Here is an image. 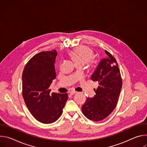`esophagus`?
Returning <instances> with one entry per match:
<instances>
[{"label":"esophagus","mask_w":147,"mask_h":147,"mask_svg":"<svg viewBox=\"0 0 147 147\" xmlns=\"http://www.w3.org/2000/svg\"><path fill=\"white\" fill-rule=\"evenodd\" d=\"M69 93H70V94L71 95H74V94H76V93H77V92H76V91H70Z\"/></svg>","instance_id":"1"}]
</instances>
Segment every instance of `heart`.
<instances>
[{
    "label": "heart",
    "mask_w": 147,
    "mask_h": 147,
    "mask_svg": "<svg viewBox=\"0 0 147 147\" xmlns=\"http://www.w3.org/2000/svg\"><path fill=\"white\" fill-rule=\"evenodd\" d=\"M68 55L75 63L76 65H84L86 63L91 65L94 52L92 49L86 46H78L68 52Z\"/></svg>",
    "instance_id": "heart-1"
}]
</instances>
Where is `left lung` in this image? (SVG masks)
Returning a JSON list of instances; mask_svg holds the SVG:
<instances>
[{
	"label": "left lung",
	"mask_w": 147,
	"mask_h": 147,
	"mask_svg": "<svg viewBox=\"0 0 147 147\" xmlns=\"http://www.w3.org/2000/svg\"><path fill=\"white\" fill-rule=\"evenodd\" d=\"M106 58L99 62L91 76L93 81L98 82V87L93 98H87L82 106V112L87 118L100 121L107 118L117 105L122 87V79L117 63L108 51H105Z\"/></svg>",
	"instance_id": "left-lung-1"
}]
</instances>
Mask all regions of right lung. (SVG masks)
Here are the masks:
<instances>
[{"label": "right lung", "instance_id": "add662e5", "mask_svg": "<svg viewBox=\"0 0 147 147\" xmlns=\"http://www.w3.org/2000/svg\"><path fill=\"white\" fill-rule=\"evenodd\" d=\"M57 52H41L26 65L22 75V94L26 106L39 121L49 124L61 116L68 99L67 94L50 92L56 78L55 63Z\"/></svg>", "mask_w": 147, "mask_h": 147}]
</instances>
